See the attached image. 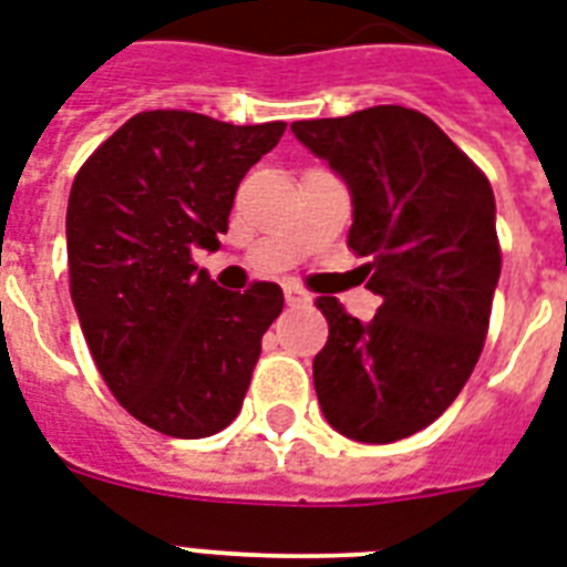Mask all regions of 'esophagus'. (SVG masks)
<instances>
[{
  "label": "esophagus",
  "mask_w": 567,
  "mask_h": 567,
  "mask_svg": "<svg viewBox=\"0 0 567 567\" xmlns=\"http://www.w3.org/2000/svg\"><path fill=\"white\" fill-rule=\"evenodd\" d=\"M285 302L288 306H306V302H311V297L306 291H300L297 285H285Z\"/></svg>",
  "instance_id": "1"
}]
</instances>
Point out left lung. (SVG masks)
<instances>
[{
  "label": "left lung",
  "mask_w": 567,
  "mask_h": 567,
  "mask_svg": "<svg viewBox=\"0 0 567 567\" xmlns=\"http://www.w3.org/2000/svg\"><path fill=\"white\" fill-rule=\"evenodd\" d=\"M291 132L350 190L347 244L371 258L364 279L382 297L373 320L318 297L329 341L311 368L323 417L362 444L409 439L456 400L483 353L501 279L492 185L403 105L297 120Z\"/></svg>",
  "instance_id": "obj_1"
}]
</instances>
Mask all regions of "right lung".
<instances>
[{"mask_svg": "<svg viewBox=\"0 0 567 567\" xmlns=\"http://www.w3.org/2000/svg\"><path fill=\"white\" fill-rule=\"evenodd\" d=\"M285 123L231 126L144 111L84 162L66 205L70 293L120 405L155 432L205 439L238 417L282 288L226 291L194 265L220 247L235 190Z\"/></svg>", "mask_w": 567, "mask_h": 567, "instance_id": "add662e5", "label": "right lung"}]
</instances>
